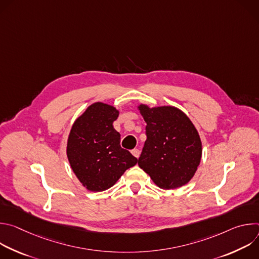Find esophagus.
Segmentation results:
<instances>
[{"instance_id": "34e87169", "label": "esophagus", "mask_w": 259, "mask_h": 259, "mask_svg": "<svg viewBox=\"0 0 259 259\" xmlns=\"http://www.w3.org/2000/svg\"><path fill=\"white\" fill-rule=\"evenodd\" d=\"M131 154L135 157V158H139V155H140V151L138 149H134L131 151Z\"/></svg>"}]
</instances>
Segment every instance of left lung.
I'll return each mask as SVG.
<instances>
[{"label": "left lung", "mask_w": 259, "mask_h": 259, "mask_svg": "<svg viewBox=\"0 0 259 259\" xmlns=\"http://www.w3.org/2000/svg\"><path fill=\"white\" fill-rule=\"evenodd\" d=\"M146 127L139 167L157 186L174 190L195 175L202 157V142L190 118L174 106H138Z\"/></svg>", "instance_id": "obj_1"}]
</instances>
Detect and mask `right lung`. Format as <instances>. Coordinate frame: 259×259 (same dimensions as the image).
<instances>
[{
  "mask_svg": "<svg viewBox=\"0 0 259 259\" xmlns=\"http://www.w3.org/2000/svg\"><path fill=\"white\" fill-rule=\"evenodd\" d=\"M119 110L113 105L95 102L73 123L66 146L70 167L83 186L102 192L119 180L138 160L120 145L121 135L113 123Z\"/></svg>",
  "mask_w": 259,
  "mask_h": 259,
  "instance_id": "obj_1",
  "label": "right lung"
}]
</instances>
